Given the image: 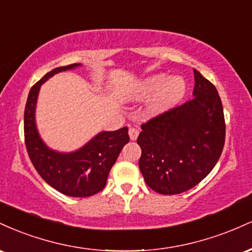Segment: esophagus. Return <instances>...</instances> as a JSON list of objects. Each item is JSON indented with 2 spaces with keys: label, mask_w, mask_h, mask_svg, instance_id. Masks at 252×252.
Listing matches in <instances>:
<instances>
[{
  "label": "esophagus",
  "mask_w": 252,
  "mask_h": 252,
  "mask_svg": "<svg viewBox=\"0 0 252 252\" xmlns=\"http://www.w3.org/2000/svg\"><path fill=\"white\" fill-rule=\"evenodd\" d=\"M138 130L136 129V128H130L129 129V136H130V140L131 141H135L136 138H137V136H138Z\"/></svg>",
  "instance_id": "obj_1"
}]
</instances>
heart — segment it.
Instances as JSON below:
<instances>
[{
    "label": "heart",
    "instance_id": "heart-1",
    "mask_svg": "<svg viewBox=\"0 0 252 252\" xmlns=\"http://www.w3.org/2000/svg\"><path fill=\"white\" fill-rule=\"evenodd\" d=\"M186 94V83L181 77H169L164 73L144 78L126 90L124 94L129 100H150L147 112L152 116L163 114L179 104Z\"/></svg>",
    "mask_w": 252,
    "mask_h": 252
}]
</instances>
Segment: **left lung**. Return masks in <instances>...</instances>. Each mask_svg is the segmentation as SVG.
Segmentation results:
<instances>
[{"label":"left lung","mask_w":252,"mask_h":252,"mask_svg":"<svg viewBox=\"0 0 252 252\" xmlns=\"http://www.w3.org/2000/svg\"><path fill=\"white\" fill-rule=\"evenodd\" d=\"M193 98L141 126L138 166L160 194L186 192L206 178L222 152L225 120L212 83L194 70Z\"/></svg>","instance_id":"obj_1"}]
</instances>
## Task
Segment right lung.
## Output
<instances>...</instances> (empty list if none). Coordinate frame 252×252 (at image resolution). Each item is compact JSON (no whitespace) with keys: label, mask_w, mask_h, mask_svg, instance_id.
Here are the masks:
<instances>
[{"label":"right lung","mask_w":252,"mask_h":252,"mask_svg":"<svg viewBox=\"0 0 252 252\" xmlns=\"http://www.w3.org/2000/svg\"><path fill=\"white\" fill-rule=\"evenodd\" d=\"M80 66L82 63H72L54 68L31 89L25 109V141L32 163L43 180L63 194L85 198L105 187L110 169L129 142L128 128L100 131L79 149L63 153L51 149L43 142L35 121L37 97L42 84L59 72Z\"/></svg>","instance_id":"obj_1"}]
</instances>
